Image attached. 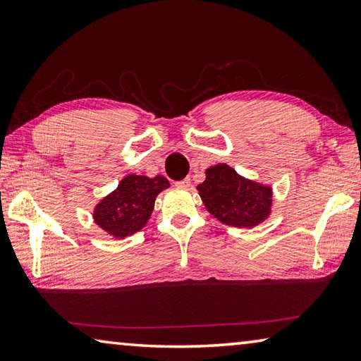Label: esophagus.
Returning <instances> with one entry per match:
<instances>
[{
	"mask_svg": "<svg viewBox=\"0 0 361 361\" xmlns=\"http://www.w3.org/2000/svg\"><path fill=\"white\" fill-rule=\"evenodd\" d=\"M175 185L178 186V188L186 189V188H189V185H191V180H189V178H183V180H180V181H176Z\"/></svg>",
	"mask_w": 361,
	"mask_h": 361,
	"instance_id": "34e87169",
	"label": "esophagus"
}]
</instances>
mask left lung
<instances>
[{
  "instance_id": "8db88e82",
  "label": "left lung",
  "mask_w": 361,
  "mask_h": 361,
  "mask_svg": "<svg viewBox=\"0 0 361 361\" xmlns=\"http://www.w3.org/2000/svg\"><path fill=\"white\" fill-rule=\"evenodd\" d=\"M199 194L213 216L235 228H252L269 215L271 188L242 178L226 164L210 167Z\"/></svg>"
}]
</instances>
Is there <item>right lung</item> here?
<instances>
[{
  "mask_svg": "<svg viewBox=\"0 0 361 361\" xmlns=\"http://www.w3.org/2000/svg\"><path fill=\"white\" fill-rule=\"evenodd\" d=\"M166 188H169V181L164 176H126L118 189L97 205L95 223L114 237L138 232L148 223L156 195Z\"/></svg>",
  "mask_w": 361,
  "mask_h": 361,
  "instance_id": "add662e5",
  "label": "right lung"
}]
</instances>
